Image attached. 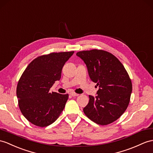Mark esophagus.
<instances>
[{
    "label": "esophagus",
    "instance_id": "34e87169",
    "mask_svg": "<svg viewBox=\"0 0 153 153\" xmlns=\"http://www.w3.org/2000/svg\"><path fill=\"white\" fill-rule=\"evenodd\" d=\"M69 94H70V95H71L73 97H76V96H79V94H76V93H74V92H71Z\"/></svg>",
    "mask_w": 153,
    "mask_h": 153
}]
</instances>
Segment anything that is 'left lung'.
Masks as SVG:
<instances>
[{
	"instance_id": "obj_1",
	"label": "left lung",
	"mask_w": 153,
	"mask_h": 153,
	"mask_svg": "<svg viewBox=\"0 0 153 153\" xmlns=\"http://www.w3.org/2000/svg\"><path fill=\"white\" fill-rule=\"evenodd\" d=\"M76 56L84 61L91 80L99 86L97 95H89V102L83 109L85 115L97 124L111 123L128 106L132 85L127 72L115 56L105 51H80Z\"/></svg>"
}]
</instances>
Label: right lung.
I'll use <instances>...</instances> for the list:
<instances>
[{
    "instance_id": "right-lung-1",
    "label": "right lung",
    "mask_w": 153,
    "mask_h": 153,
    "mask_svg": "<svg viewBox=\"0 0 153 153\" xmlns=\"http://www.w3.org/2000/svg\"><path fill=\"white\" fill-rule=\"evenodd\" d=\"M74 51L53 53L36 58L26 68L17 86L21 113L33 125L44 127L57 120L64 109L68 94L50 92L59 80L63 67Z\"/></svg>"
}]
</instances>
